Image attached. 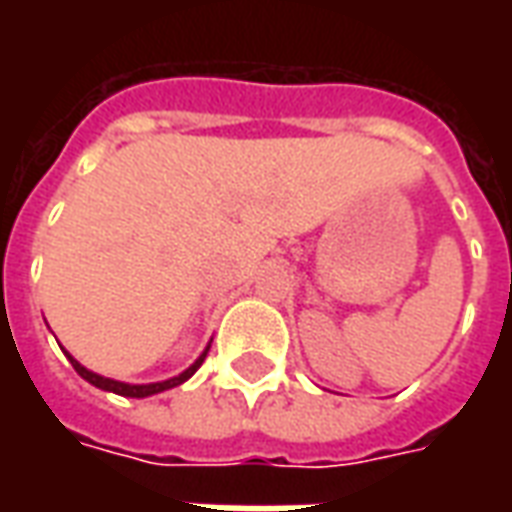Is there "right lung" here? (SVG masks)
Segmentation results:
<instances>
[{"label":"right lung","mask_w":512,"mask_h":512,"mask_svg":"<svg viewBox=\"0 0 512 512\" xmlns=\"http://www.w3.org/2000/svg\"><path fill=\"white\" fill-rule=\"evenodd\" d=\"M205 356H208V348H205V354H202L200 359L186 370V373H180L178 378H169V381H161V384H123V381H112V378H104V376H98V373H93V370H87V367L79 365L73 356H68V359H71L73 370H76L84 381H90L93 386H98V389H106V392H115V395H123V397H147V395H158V392H164V389H172V386L183 384V381H189V378L197 373V367L205 362Z\"/></svg>","instance_id":"obj_1"}]
</instances>
